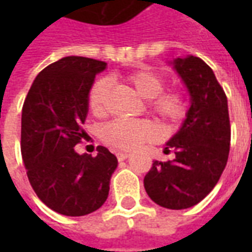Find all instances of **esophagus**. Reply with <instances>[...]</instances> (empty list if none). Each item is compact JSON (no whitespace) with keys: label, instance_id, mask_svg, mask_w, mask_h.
Returning a JSON list of instances; mask_svg holds the SVG:
<instances>
[{"label":"esophagus","instance_id":"esophagus-1","mask_svg":"<svg viewBox=\"0 0 252 252\" xmlns=\"http://www.w3.org/2000/svg\"><path fill=\"white\" fill-rule=\"evenodd\" d=\"M116 157H117V159H119V160H126V159L128 158V154L117 153V154H116Z\"/></svg>","mask_w":252,"mask_h":252}]
</instances>
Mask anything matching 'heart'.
<instances>
[{
  "label": "heart",
  "mask_w": 252,
  "mask_h": 252,
  "mask_svg": "<svg viewBox=\"0 0 252 252\" xmlns=\"http://www.w3.org/2000/svg\"><path fill=\"white\" fill-rule=\"evenodd\" d=\"M126 83L147 98L148 109L166 123H180L186 116L188 101L180 89L166 88L162 75L153 70H136L124 75ZM109 94L108 79L95 81L89 92V108L94 115L102 116L106 112V99ZM101 140L113 150L131 151L140 144L154 142L159 137L158 126L150 120H126L116 119L102 126L99 132Z\"/></svg>",
  "instance_id": "b5f03b06"
}]
</instances>
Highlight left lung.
Wrapping results in <instances>:
<instances>
[{
  "label": "left lung",
  "mask_w": 252,
  "mask_h": 252,
  "mask_svg": "<svg viewBox=\"0 0 252 252\" xmlns=\"http://www.w3.org/2000/svg\"><path fill=\"white\" fill-rule=\"evenodd\" d=\"M174 67L189 89L191 105L166 147L175 158L154 160L144 189L155 204L178 211L198 204L219 182L227 166L231 124L227 95L211 67L197 57L177 58Z\"/></svg>",
  "instance_id": "obj_1"
}]
</instances>
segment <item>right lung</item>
I'll list each match as a JSON object with an SVG mask.
<instances>
[{"instance_id":"obj_1","label":"right lung","mask_w":252,"mask_h":252,"mask_svg":"<svg viewBox=\"0 0 252 252\" xmlns=\"http://www.w3.org/2000/svg\"><path fill=\"white\" fill-rule=\"evenodd\" d=\"M106 63L66 57L32 83L21 115V155L36 195L64 216H85L102 206L117 158L102 146L97 157L74 147L85 136L89 92Z\"/></svg>"}]
</instances>
